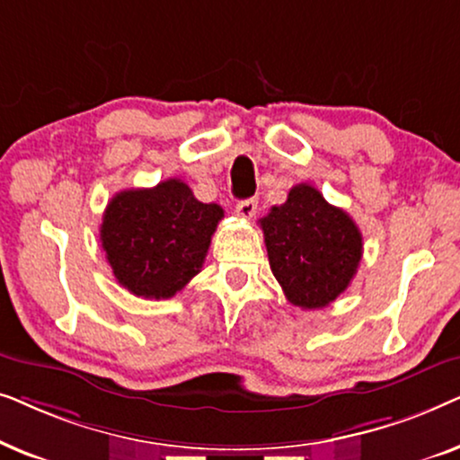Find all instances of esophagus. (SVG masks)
<instances>
[{"label": "esophagus", "mask_w": 460, "mask_h": 460, "mask_svg": "<svg viewBox=\"0 0 460 460\" xmlns=\"http://www.w3.org/2000/svg\"><path fill=\"white\" fill-rule=\"evenodd\" d=\"M257 211V200L255 199H244V200H238L236 203V216H241L244 219L253 217Z\"/></svg>", "instance_id": "34e87169"}]
</instances>
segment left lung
Returning <instances> with one entry per match:
<instances>
[{
    "instance_id": "8db88e82",
    "label": "left lung",
    "mask_w": 460,
    "mask_h": 460,
    "mask_svg": "<svg viewBox=\"0 0 460 460\" xmlns=\"http://www.w3.org/2000/svg\"><path fill=\"white\" fill-rule=\"evenodd\" d=\"M260 226L270 268L293 305L320 310L349 287L362 260V234L316 188L293 186L287 203L272 207Z\"/></svg>"
}]
</instances>
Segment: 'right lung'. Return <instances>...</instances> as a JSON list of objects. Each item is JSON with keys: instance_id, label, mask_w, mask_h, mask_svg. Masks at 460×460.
<instances>
[{"instance_id": "1", "label": "right lung", "mask_w": 460, "mask_h": 460, "mask_svg": "<svg viewBox=\"0 0 460 460\" xmlns=\"http://www.w3.org/2000/svg\"><path fill=\"white\" fill-rule=\"evenodd\" d=\"M224 209L172 178L111 199L100 241L117 282L144 299H169L200 272Z\"/></svg>"}]
</instances>
